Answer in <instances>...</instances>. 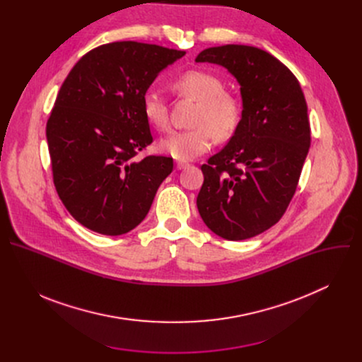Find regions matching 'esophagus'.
I'll return each instance as SVG.
<instances>
[{"label": "esophagus", "mask_w": 362, "mask_h": 362, "mask_svg": "<svg viewBox=\"0 0 362 362\" xmlns=\"http://www.w3.org/2000/svg\"><path fill=\"white\" fill-rule=\"evenodd\" d=\"M189 165L185 163V162H176V169L177 170H182V169H186Z\"/></svg>", "instance_id": "esophagus-1"}]
</instances>
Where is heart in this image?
<instances>
[{"label": "heart", "instance_id": "b5f03b06", "mask_svg": "<svg viewBox=\"0 0 362 362\" xmlns=\"http://www.w3.org/2000/svg\"><path fill=\"white\" fill-rule=\"evenodd\" d=\"M172 90L183 98L196 101L190 119L192 127L173 132L160 141L162 151L177 160H192L208 151L214 137L229 140L242 120V105L236 95L225 91L223 81L204 70H187L172 81ZM143 115L158 130L169 127V109L166 100L158 91L143 95Z\"/></svg>", "mask_w": 362, "mask_h": 362}]
</instances>
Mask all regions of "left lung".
I'll return each mask as SVG.
<instances>
[{
	"instance_id": "1",
	"label": "left lung",
	"mask_w": 362,
	"mask_h": 362,
	"mask_svg": "<svg viewBox=\"0 0 362 362\" xmlns=\"http://www.w3.org/2000/svg\"><path fill=\"white\" fill-rule=\"evenodd\" d=\"M194 62L228 69L243 103L236 133L202 165L197 209L218 236L249 239L279 222L295 194L311 146L306 101L293 73L261 48L211 47Z\"/></svg>"
}]
</instances>
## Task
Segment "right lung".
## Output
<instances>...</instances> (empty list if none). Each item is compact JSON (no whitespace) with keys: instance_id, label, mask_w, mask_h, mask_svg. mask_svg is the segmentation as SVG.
<instances>
[{"instance_id":"right-lung-1","label":"right lung","mask_w":362,"mask_h":362,"mask_svg":"<svg viewBox=\"0 0 362 362\" xmlns=\"http://www.w3.org/2000/svg\"><path fill=\"white\" fill-rule=\"evenodd\" d=\"M186 53L156 44L116 41L84 54L64 80L47 122L59 197L83 226L117 236L147 215L173 159L137 154L153 141L143 95Z\"/></svg>"}]
</instances>
